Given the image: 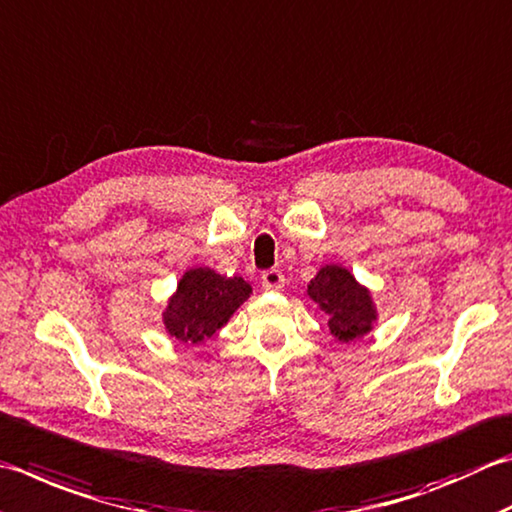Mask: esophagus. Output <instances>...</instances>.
<instances>
[{
	"label": "esophagus",
	"instance_id": "34e87169",
	"mask_svg": "<svg viewBox=\"0 0 512 512\" xmlns=\"http://www.w3.org/2000/svg\"><path fill=\"white\" fill-rule=\"evenodd\" d=\"M284 284H286V279H284L282 270L270 268V270H266V273L262 275V286H264L266 290H282Z\"/></svg>",
	"mask_w": 512,
	"mask_h": 512
}]
</instances>
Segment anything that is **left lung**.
Listing matches in <instances>:
<instances>
[{"instance_id":"1","label":"left lung","mask_w":512,"mask_h":512,"mask_svg":"<svg viewBox=\"0 0 512 512\" xmlns=\"http://www.w3.org/2000/svg\"><path fill=\"white\" fill-rule=\"evenodd\" d=\"M306 295L328 315L330 335L339 342H353L373 330L377 319L373 297L350 270L337 264L319 268L315 279H310Z\"/></svg>"}]
</instances>
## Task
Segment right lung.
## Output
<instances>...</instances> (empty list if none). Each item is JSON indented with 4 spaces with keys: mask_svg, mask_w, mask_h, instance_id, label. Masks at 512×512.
Instances as JSON below:
<instances>
[{
    "mask_svg": "<svg viewBox=\"0 0 512 512\" xmlns=\"http://www.w3.org/2000/svg\"><path fill=\"white\" fill-rule=\"evenodd\" d=\"M253 293L242 277H224L210 268H190L179 279L164 310V328L184 344H202L222 328Z\"/></svg>",
    "mask_w": 512,
    "mask_h": 512,
    "instance_id": "1",
    "label": "right lung"
}]
</instances>
